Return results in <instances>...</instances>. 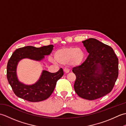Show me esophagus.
<instances>
[{
  "label": "esophagus",
  "mask_w": 126,
  "mask_h": 126,
  "mask_svg": "<svg viewBox=\"0 0 126 126\" xmlns=\"http://www.w3.org/2000/svg\"><path fill=\"white\" fill-rule=\"evenodd\" d=\"M64 72L65 74H68L69 73V70H68V69H64Z\"/></svg>",
  "instance_id": "34e87169"
}]
</instances>
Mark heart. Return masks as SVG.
I'll return each mask as SVG.
<instances>
[{
  "label": "heart",
  "instance_id": "b5f03b06",
  "mask_svg": "<svg viewBox=\"0 0 126 126\" xmlns=\"http://www.w3.org/2000/svg\"><path fill=\"white\" fill-rule=\"evenodd\" d=\"M84 57V52L82 49L73 47L61 48L56 50L53 54L56 62L63 65L68 63L71 67H78L81 65Z\"/></svg>",
  "mask_w": 126,
  "mask_h": 126
}]
</instances>
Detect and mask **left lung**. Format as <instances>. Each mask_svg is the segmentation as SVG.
I'll list each match as a JSON object with an SVG mask.
<instances>
[{
    "mask_svg": "<svg viewBox=\"0 0 126 126\" xmlns=\"http://www.w3.org/2000/svg\"><path fill=\"white\" fill-rule=\"evenodd\" d=\"M89 53L81 65L73 68L74 89L79 97L94 100L110 93L119 74V61L113 49L95 38L82 41Z\"/></svg>",
    "mask_w": 126,
    "mask_h": 126,
    "instance_id": "obj_1",
    "label": "left lung"
}]
</instances>
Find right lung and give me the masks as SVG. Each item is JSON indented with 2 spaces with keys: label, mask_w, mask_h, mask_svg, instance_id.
<instances>
[{
  "label": "right lung",
  "mask_w": 126,
  "mask_h": 126,
  "mask_svg": "<svg viewBox=\"0 0 126 126\" xmlns=\"http://www.w3.org/2000/svg\"><path fill=\"white\" fill-rule=\"evenodd\" d=\"M53 49L52 45L41 47L26 46L16 49L12 53L7 63V78L13 92L18 97L34 102L46 100L52 94L57 81L63 75L62 69L55 73L43 70L35 83L27 85L18 79L17 68L18 63L23 59L40 62L45 58V56L49 55Z\"/></svg>",
  "instance_id": "right-lung-1"
}]
</instances>
